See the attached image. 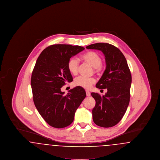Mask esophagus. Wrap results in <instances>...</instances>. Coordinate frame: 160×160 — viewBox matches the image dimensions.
Wrapping results in <instances>:
<instances>
[{
  "label": "esophagus",
  "instance_id": "obj_1",
  "mask_svg": "<svg viewBox=\"0 0 160 160\" xmlns=\"http://www.w3.org/2000/svg\"><path fill=\"white\" fill-rule=\"evenodd\" d=\"M86 95H87L88 97H89V96L91 95V93H90V92L86 91Z\"/></svg>",
  "mask_w": 160,
  "mask_h": 160
}]
</instances>
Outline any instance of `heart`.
Instances as JSON below:
<instances>
[{
    "mask_svg": "<svg viewBox=\"0 0 160 160\" xmlns=\"http://www.w3.org/2000/svg\"><path fill=\"white\" fill-rule=\"evenodd\" d=\"M81 59L84 62L89 64L93 68V71L97 74H99L102 71V58L99 54L95 52L88 51L80 56ZM67 68L69 72L74 76L78 73V62L74 58H71L67 63ZM95 83V80L93 78H87L85 77L79 76L77 77L74 81V86L80 87L85 89H89Z\"/></svg>",
    "mask_w": 160,
    "mask_h": 160,
    "instance_id": "1",
    "label": "heart"
}]
</instances>
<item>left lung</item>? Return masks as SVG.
<instances>
[{"mask_svg": "<svg viewBox=\"0 0 160 160\" xmlns=\"http://www.w3.org/2000/svg\"><path fill=\"white\" fill-rule=\"evenodd\" d=\"M86 48L101 51L106 63L96 87L107 89V92L102 96L91 93L96 102L92 110L93 121L101 127H113L122 119L129 104L131 74L127 62L119 48L108 43L93 44Z\"/></svg>", "mask_w": 160, "mask_h": 160, "instance_id": "obj_1", "label": "left lung"}]
</instances>
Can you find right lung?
Returning a JSON list of instances; mask_svg holds the SVG:
<instances>
[{
  "label": "right lung",
  "instance_id": "right-lung-1",
  "mask_svg": "<svg viewBox=\"0 0 160 160\" xmlns=\"http://www.w3.org/2000/svg\"><path fill=\"white\" fill-rule=\"evenodd\" d=\"M79 46L54 44L39 56L31 77L33 99L48 124L62 128L71 124L77 109L86 97L83 88L75 87L64 95L61 88L73 79L67 68L69 59L83 51Z\"/></svg>",
  "mask_w": 160,
  "mask_h": 160
}]
</instances>
